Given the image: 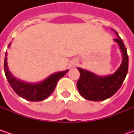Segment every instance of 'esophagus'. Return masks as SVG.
I'll return each mask as SVG.
<instances>
[{
	"mask_svg": "<svg viewBox=\"0 0 134 134\" xmlns=\"http://www.w3.org/2000/svg\"><path fill=\"white\" fill-rule=\"evenodd\" d=\"M75 64H76V62H75V61H74V62H73V63H71V65H75Z\"/></svg>",
	"mask_w": 134,
	"mask_h": 134,
	"instance_id": "34e87169",
	"label": "esophagus"
}]
</instances>
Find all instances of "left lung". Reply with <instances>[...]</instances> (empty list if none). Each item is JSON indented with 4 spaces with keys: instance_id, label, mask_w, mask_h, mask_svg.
I'll return each instance as SVG.
<instances>
[{
    "instance_id": "left-lung-1",
    "label": "left lung",
    "mask_w": 134,
    "mask_h": 134,
    "mask_svg": "<svg viewBox=\"0 0 134 134\" xmlns=\"http://www.w3.org/2000/svg\"><path fill=\"white\" fill-rule=\"evenodd\" d=\"M116 34L118 35L117 33ZM114 40L120 47L123 58L120 67L113 75L107 77H98L92 72L78 68L80 76L77 83V87L79 93L85 99L99 101L110 98L119 90L126 77L128 70L127 49L119 36Z\"/></svg>"
}]
</instances>
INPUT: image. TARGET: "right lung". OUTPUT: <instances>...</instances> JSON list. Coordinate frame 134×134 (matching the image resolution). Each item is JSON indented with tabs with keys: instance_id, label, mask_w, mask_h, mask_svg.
<instances>
[{
	"instance_id": "right-lung-1",
	"label": "right lung",
	"mask_w": 134,
	"mask_h": 134,
	"mask_svg": "<svg viewBox=\"0 0 134 134\" xmlns=\"http://www.w3.org/2000/svg\"><path fill=\"white\" fill-rule=\"evenodd\" d=\"M10 44H9V46ZM4 59V72L8 82L15 92L20 97L30 101H40L47 98L54 92L57 81L63 77L69 70L57 72L49 76L39 83H28L20 81L13 77L7 67V54Z\"/></svg>"
}]
</instances>
